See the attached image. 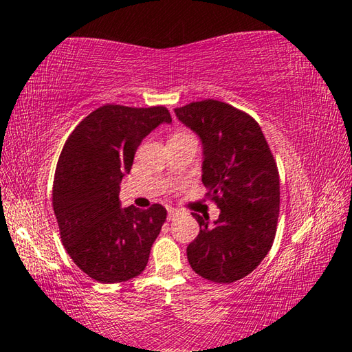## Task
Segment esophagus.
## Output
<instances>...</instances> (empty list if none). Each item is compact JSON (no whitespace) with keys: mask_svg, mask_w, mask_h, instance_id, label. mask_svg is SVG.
I'll return each instance as SVG.
<instances>
[{"mask_svg":"<svg viewBox=\"0 0 352 352\" xmlns=\"http://www.w3.org/2000/svg\"><path fill=\"white\" fill-rule=\"evenodd\" d=\"M178 214H182V210H178V208H174V207H169V208H168V219H169V221L177 218Z\"/></svg>","mask_w":352,"mask_h":352,"instance_id":"34e87169","label":"esophagus"}]
</instances>
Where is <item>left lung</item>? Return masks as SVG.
Segmentation results:
<instances>
[{
	"label": "left lung",
	"instance_id": "1",
	"mask_svg": "<svg viewBox=\"0 0 352 352\" xmlns=\"http://www.w3.org/2000/svg\"><path fill=\"white\" fill-rule=\"evenodd\" d=\"M203 142V183L219 218L192 213L199 233L188 246L193 271L214 283H234L266 257L280 214V177L260 125L227 102L204 100L175 109Z\"/></svg>",
	"mask_w": 352,
	"mask_h": 352
}]
</instances>
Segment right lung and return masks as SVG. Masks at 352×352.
<instances>
[{
  "mask_svg": "<svg viewBox=\"0 0 352 352\" xmlns=\"http://www.w3.org/2000/svg\"><path fill=\"white\" fill-rule=\"evenodd\" d=\"M172 118L163 106L106 104L86 116L58 157L52 207L66 252L100 283H122L144 271L166 221V208H121L119 184L140 142Z\"/></svg>",
  "mask_w": 352,
  "mask_h": 352,
  "instance_id": "right-lung-1",
  "label": "right lung"
}]
</instances>
